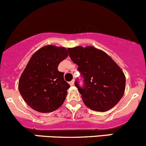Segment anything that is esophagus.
Returning a JSON list of instances; mask_svg holds the SVG:
<instances>
[{
  "mask_svg": "<svg viewBox=\"0 0 146 146\" xmlns=\"http://www.w3.org/2000/svg\"><path fill=\"white\" fill-rule=\"evenodd\" d=\"M70 86H74V81L72 80V82H70Z\"/></svg>",
  "mask_w": 146,
  "mask_h": 146,
  "instance_id": "esophagus-1",
  "label": "esophagus"
}]
</instances>
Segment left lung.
<instances>
[{"label":"left lung","instance_id":"obj_1","mask_svg":"<svg viewBox=\"0 0 146 146\" xmlns=\"http://www.w3.org/2000/svg\"><path fill=\"white\" fill-rule=\"evenodd\" d=\"M72 60L84 79V88L75 85L89 109L106 112L119 103L125 91L126 78L121 69L104 51L93 46L67 48Z\"/></svg>","mask_w":146,"mask_h":146}]
</instances>
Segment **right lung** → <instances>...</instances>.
I'll return each mask as SVG.
<instances>
[{
	"instance_id": "1",
	"label": "right lung",
	"mask_w": 146,
	"mask_h": 146,
	"mask_svg": "<svg viewBox=\"0 0 146 146\" xmlns=\"http://www.w3.org/2000/svg\"><path fill=\"white\" fill-rule=\"evenodd\" d=\"M67 56L65 48L48 45L31 57L19 78L18 88L27 104L34 110L51 112L63 104L70 86L58 67Z\"/></svg>"
}]
</instances>
